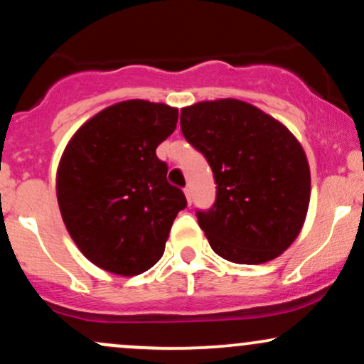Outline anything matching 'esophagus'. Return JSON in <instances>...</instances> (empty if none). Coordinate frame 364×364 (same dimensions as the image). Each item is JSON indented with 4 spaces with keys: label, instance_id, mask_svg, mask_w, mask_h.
Segmentation results:
<instances>
[{
    "label": "esophagus",
    "instance_id": "1",
    "mask_svg": "<svg viewBox=\"0 0 364 364\" xmlns=\"http://www.w3.org/2000/svg\"><path fill=\"white\" fill-rule=\"evenodd\" d=\"M183 191H185V195H186V200H188V203H190V205H191V200H193V198H191V190H190V188H185V190H183Z\"/></svg>",
    "mask_w": 364,
    "mask_h": 364
}]
</instances>
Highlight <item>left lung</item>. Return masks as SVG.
<instances>
[{
	"mask_svg": "<svg viewBox=\"0 0 364 364\" xmlns=\"http://www.w3.org/2000/svg\"><path fill=\"white\" fill-rule=\"evenodd\" d=\"M179 123L183 136L214 173V205L196 210L212 250L245 265L286 252L301 231L310 203V166L296 136L237 99L183 107Z\"/></svg>",
	"mask_w": 364,
	"mask_h": 364,
	"instance_id": "8db88e82",
	"label": "left lung"
}]
</instances>
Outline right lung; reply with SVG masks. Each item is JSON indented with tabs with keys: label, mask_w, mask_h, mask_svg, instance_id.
<instances>
[{
	"label": "right lung",
	"mask_w": 364,
	"mask_h": 364,
	"mask_svg": "<svg viewBox=\"0 0 364 364\" xmlns=\"http://www.w3.org/2000/svg\"><path fill=\"white\" fill-rule=\"evenodd\" d=\"M176 123V107L118 102L80 127L63 152L56 174L63 223L80 252L107 272L139 275L156 265L186 207L156 154Z\"/></svg>",
	"instance_id": "obj_1"
}]
</instances>
